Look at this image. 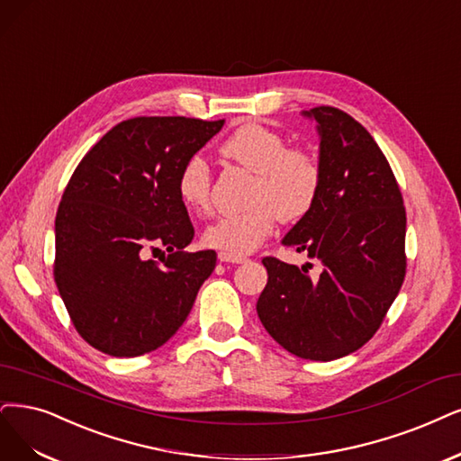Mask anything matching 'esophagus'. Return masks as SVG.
<instances>
[{"instance_id": "1", "label": "esophagus", "mask_w": 461, "mask_h": 461, "mask_svg": "<svg viewBox=\"0 0 461 461\" xmlns=\"http://www.w3.org/2000/svg\"><path fill=\"white\" fill-rule=\"evenodd\" d=\"M218 260L230 262V264H243L245 262L243 257H231V254H226V252H218Z\"/></svg>"}]
</instances>
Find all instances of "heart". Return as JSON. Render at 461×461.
<instances>
[{
	"label": "heart",
	"mask_w": 461,
	"mask_h": 461,
	"mask_svg": "<svg viewBox=\"0 0 461 461\" xmlns=\"http://www.w3.org/2000/svg\"><path fill=\"white\" fill-rule=\"evenodd\" d=\"M221 153L254 173L247 203L249 209L216 218L204 230L203 241L211 249L243 257L257 250L283 221H296L308 214L321 192V167L312 153L288 148L283 136L262 123H245L221 144ZM176 190L192 212L211 209L212 175L201 153L182 165Z\"/></svg>",
	"instance_id": "b5f03b06"
}]
</instances>
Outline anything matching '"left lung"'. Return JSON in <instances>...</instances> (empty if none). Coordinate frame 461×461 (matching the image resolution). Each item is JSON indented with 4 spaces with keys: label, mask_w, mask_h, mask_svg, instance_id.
<instances>
[{
    "label": "left lung",
    "mask_w": 461,
    "mask_h": 461,
    "mask_svg": "<svg viewBox=\"0 0 461 461\" xmlns=\"http://www.w3.org/2000/svg\"><path fill=\"white\" fill-rule=\"evenodd\" d=\"M302 113L317 122L321 192L283 245L319 262L321 276L264 258L257 312L286 351L332 361L376 334L401 291L406 212L393 170L359 122L332 106Z\"/></svg>",
    "instance_id": "8db88e82"
}]
</instances>
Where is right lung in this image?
I'll use <instances>...</instances> for the list:
<instances>
[{"label": "right lung", "mask_w": 461, "mask_h": 461, "mask_svg": "<svg viewBox=\"0 0 461 461\" xmlns=\"http://www.w3.org/2000/svg\"><path fill=\"white\" fill-rule=\"evenodd\" d=\"M224 119L132 117L85 153L55 220V283L79 336L112 357L161 348L190 315L214 250L185 252L194 226L176 180ZM162 252V264L148 259Z\"/></svg>", "instance_id": "right-lung-1"}]
</instances>
